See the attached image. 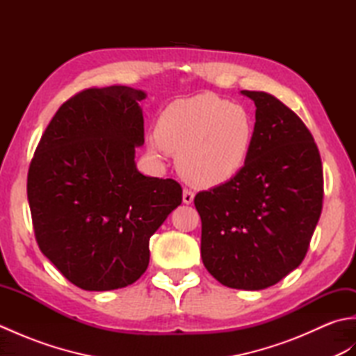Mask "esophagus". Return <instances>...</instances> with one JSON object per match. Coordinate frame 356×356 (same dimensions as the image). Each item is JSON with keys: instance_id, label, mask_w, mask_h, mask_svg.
I'll return each instance as SVG.
<instances>
[{"instance_id": "34e87169", "label": "esophagus", "mask_w": 356, "mask_h": 356, "mask_svg": "<svg viewBox=\"0 0 356 356\" xmlns=\"http://www.w3.org/2000/svg\"><path fill=\"white\" fill-rule=\"evenodd\" d=\"M184 203H186V205H190V203H193L194 200V193L191 190H188V188H184Z\"/></svg>"}]
</instances>
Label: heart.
I'll use <instances>...</instances> for the list:
<instances>
[{"label": "heart", "instance_id": "1", "mask_svg": "<svg viewBox=\"0 0 356 356\" xmlns=\"http://www.w3.org/2000/svg\"><path fill=\"white\" fill-rule=\"evenodd\" d=\"M252 140L251 113L217 95L200 93L174 101L161 113L148 148L157 157L165 149L177 153V170L188 182L216 186L241 171Z\"/></svg>", "mask_w": 356, "mask_h": 356}]
</instances>
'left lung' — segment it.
<instances>
[{
	"label": "left lung",
	"mask_w": 356,
	"mask_h": 356,
	"mask_svg": "<svg viewBox=\"0 0 356 356\" xmlns=\"http://www.w3.org/2000/svg\"><path fill=\"white\" fill-rule=\"evenodd\" d=\"M255 104L254 140L243 168L195 194L202 260L232 289L274 286L305 260L323 208L320 151L295 113L277 97L243 90Z\"/></svg>",
	"instance_id": "left-lung-1"
}]
</instances>
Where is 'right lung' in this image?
<instances>
[{"label":"right lung","mask_w":356,"mask_h":356,"mask_svg":"<svg viewBox=\"0 0 356 356\" xmlns=\"http://www.w3.org/2000/svg\"><path fill=\"white\" fill-rule=\"evenodd\" d=\"M143 97L125 86L82 90L55 113L29 166L38 246L81 289L111 291L139 280L149 237L182 203L176 180L136 168Z\"/></svg>","instance_id":"right-lung-1"}]
</instances>
